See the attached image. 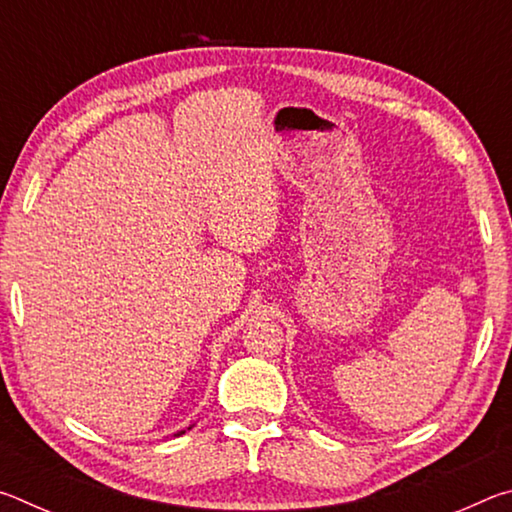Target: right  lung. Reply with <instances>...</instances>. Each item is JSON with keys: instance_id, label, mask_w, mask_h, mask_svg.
<instances>
[{"instance_id": "1", "label": "right lung", "mask_w": 512, "mask_h": 512, "mask_svg": "<svg viewBox=\"0 0 512 512\" xmlns=\"http://www.w3.org/2000/svg\"><path fill=\"white\" fill-rule=\"evenodd\" d=\"M192 427H194V424H189V427H187V429H192ZM187 429H183V431H178V433H173V436H183V433H185Z\"/></svg>"}]
</instances>
